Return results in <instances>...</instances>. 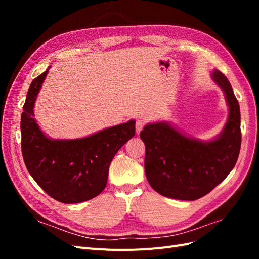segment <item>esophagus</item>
Segmentation results:
<instances>
[{"mask_svg":"<svg viewBox=\"0 0 259 259\" xmlns=\"http://www.w3.org/2000/svg\"><path fill=\"white\" fill-rule=\"evenodd\" d=\"M144 126H145V121L144 120H137L136 121V125H135V127H136V132L138 133H140V131H142L143 128H144Z\"/></svg>","mask_w":259,"mask_h":259,"instance_id":"34e87169","label":"esophagus"}]
</instances>
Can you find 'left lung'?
I'll return each instance as SVG.
<instances>
[{
	"label": "left lung",
	"mask_w": 259,
	"mask_h": 259,
	"mask_svg": "<svg viewBox=\"0 0 259 259\" xmlns=\"http://www.w3.org/2000/svg\"><path fill=\"white\" fill-rule=\"evenodd\" d=\"M213 80L229 107L223 131L208 142L184 134L166 121L149 123L140 132L145 143L148 183L164 197L194 201L210 192L229 175L241 148L240 106L228 79L213 70Z\"/></svg>",
	"instance_id": "obj_1"
}]
</instances>
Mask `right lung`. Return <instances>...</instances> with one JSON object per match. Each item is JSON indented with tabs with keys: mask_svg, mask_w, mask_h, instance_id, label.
<instances>
[{
	"mask_svg": "<svg viewBox=\"0 0 259 259\" xmlns=\"http://www.w3.org/2000/svg\"><path fill=\"white\" fill-rule=\"evenodd\" d=\"M50 69V68H49ZM49 69L31 83L21 113V151L27 169L50 197L73 204L105 189L109 166L135 135V120L77 139H52L34 119L33 108Z\"/></svg>",
	"mask_w": 259,
	"mask_h": 259,
	"instance_id": "add662e5",
	"label": "right lung"
}]
</instances>
